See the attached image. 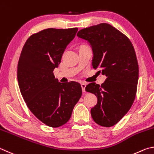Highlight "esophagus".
I'll return each instance as SVG.
<instances>
[{
	"instance_id": "1",
	"label": "esophagus",
	"mask_w": 154,
	"mask_h": 154,
	"mask_svg": "<svg viewBox=\"0 0 154 154\" xmlns=\"http://www.w3.org/2000/svg\"><path fill=\"white\" fill-rule=\"evenodd\" d=\"M86 86H87V84H86V83H85V82L81 83V87H82V92H85Z\"/></svg>"
}]
</instances>
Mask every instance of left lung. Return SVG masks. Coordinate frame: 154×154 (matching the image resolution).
<instances>
[{"label": "left lung", "mask_w": 154, "mask_h": 154, "mask_svg": "<svg viewBox=\"0 0 154 154\" xmlns=\"http://www.w3.org/2000/svg\"><path fill=\"white\" fill-rule=\"evenodd\" d=\"M77 36L89 43L93 68L101 69L99 72L107 77L101 85L91 82L85 88L97 97L91 116L99 125L111 127L125 116L135 99L139 79L135 51L130 40L108 23L80 29Z\"/></svg>", "instance_id": "left-lung-1"}]
</instances>
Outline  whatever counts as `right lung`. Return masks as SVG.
Wrapping results in <instances>:
<instances>
[{"label": "right lung", "mask_w": 154, "mask_h": 154, "mask_svg": "<svg viewBox=\"0 0 154 154\" xmlns=\"http://www.w3.org/2000/svg\"><path fill=\"white\" fill-rule=\"evenodd\" d=\"M77 31V28H48L32 34L19 59L17 80L21 95L32 114L51 127H59L69 120L82 95L79 83H61L53 74Z\"/></svg>", "instance_id": "right-lung-1"}]
</instances>
